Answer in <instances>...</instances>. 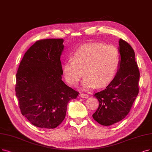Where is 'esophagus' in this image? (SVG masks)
Here are the masks:
<instances>
[{"label":"esophagus","instance_id":"1","mask_svg":"<svg viewBox=\"0 0 152 152\" xmlns=\"http://www.w3.org/2000/svg\"><path fill=\"white\" fill-rule=\"evenodd\" d=\"M80 96L81 97V98H85V99H86V98H88V97L89 96H88V95H87V94L81 93V94H80Z\"/></svg>","mask_w":152,"mask_h":152}]
</instances>
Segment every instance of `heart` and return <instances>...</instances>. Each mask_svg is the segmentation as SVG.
I'll use <instances>...</instances> for the list:
<instances>
[{"label":"heart","mask_w":152,"mask_h":152,"mask_svg":"<svg viewBox=\"0 0 152 152\" xmlns=\"http://www.w3.org/2000/svg\"><path fill=\"white\" fill-rule=\"evenodd\" d=\"M120 64V53L117 47L90 43L78 48L72 54V59L64 63L63 75L69 84L77 86L83 74L82 88L88 90L110 83L117 74Z\"/></svg>","instance_id":"heart-1"}]
</instances>
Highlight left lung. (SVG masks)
Returning a JSON list of instances; mask_svg holds the SVG:
<instances>
[{
    "label": "left lung",
    "instance_id": "left-lung-1",
    "mask_svg": "<svg viewBox=\"0 0 152 152\" xmlns=\"http://www.w3.org/2000/svg\"><path fill=\"white\" fill-rule=\"evenodd\" d=\"M120 64L116 75L108 86L94 96L99 106L92 115L102 125L110 126L122 120L130 111L138 94L140 72L131 45L119 40Z\"/></svg>",
    "mask_w": 152,
    "mask_h": 152
}]
</instances>
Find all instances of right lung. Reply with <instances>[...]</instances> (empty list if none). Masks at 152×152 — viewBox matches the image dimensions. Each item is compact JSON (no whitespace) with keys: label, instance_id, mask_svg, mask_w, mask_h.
<instances>
[{"label":"right lung","instance_id":"1","mask_svg":"<svg viewBox=\"0 0 152 152\" xmlns=\"http://www.w3.org/2000/svg\"><path fill=\"white\" fill-rule=\"evenodd\" d=\"M62 39L37 40L24 54L16 74L15 95L22 115L34 126L56 128L78 93L62 80Z\"/></svg>","mask_w":152,"mask_h":152}]
</instances>
